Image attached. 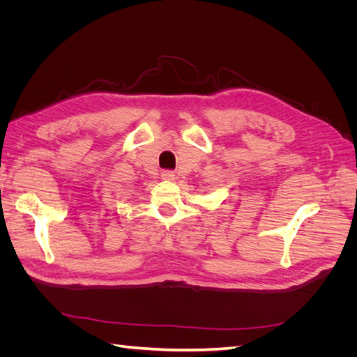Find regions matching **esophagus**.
Instances as JSON below:
<instances>
[{"label": "esophagus", "mask_w": 357, "mask_h": 357, "mask_svg": "<svg viewBox=\"0 0 357 357\" xmlns=\"http://www.w3.org/2000/svg\"><path fill=\"white\" fill-rule=\"evenodd\" d=\"M160 177H162V180L171 181V180H174V178H176V174H174V172H172L171 169H164V171L160 172Z\"/></svg>", "instance_id": "obj_1"}]
</instances>
